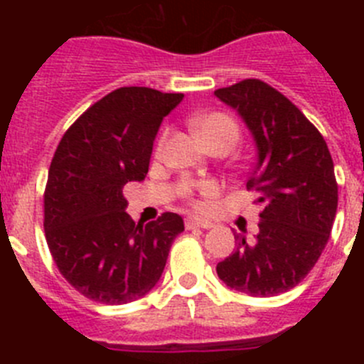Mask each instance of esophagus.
<instances>
[{"instance_id":"esophagus-1","label":"esophagus","mask_w":364,"mask_h":364,"mask_svg":"<svg viewBox=\"0 0 364 364\" xmlns=\"http://www.w3.org/2000/svg\"><path fill=\"white\" fill-rule=\"evenodd\" d=\"M186 228L188 230H197V228H200V230H210V228H213V222L208 220V218L189 217L186 218Z\"/></svg>"}]
</instances>
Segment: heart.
<instances>
[{"mask_svg":"<svg viewBox=\"0 0 364 364\" xmlns=\"http://www.w3.org/2000/svg\"><path fill=\"white\" fill-rule=\"evenodd\" d=\"M193 127H195L198 136L202 138V142H210V140H215V138L220 136H230L233 140H237V136H239V127H237V124L228 114H224V112H211V114L197 118V120L193 122ZM164 142H166V133L160 136L159 151L162 149ZM213 191L215 188L211 184H198L193 189H189V191H186V195L191 198V202L195 205H202V202L197 200L195 195H198L202 198H208L213 195Z\"/></svg>","mask_w":364,"mask_h":364,"instance_id":"heart-1","label":"heart"}]
</instances>
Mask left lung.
I'll return each instance as SVG.
<instances>
[{
	"mask_svg": "<svg viewBox=\"0 0 364 364\" xmlns=\"http://www.w3.org/2000/svg\"><path fill=\"white\" fill-rule=\"evenodd\" d=\"M239 112L257 146L247 191L262 204L259 233L218 262L226 286L253 297L291 290L319 260L337 211L332 154L323 134L290 100L260 80H242L215 91Z\"/></svg>",
	"mask_w": 364,
	"mask_h": 364,
	"instance_id": "obj_1",
	"label": "left lung"
}]
</instances>
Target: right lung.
Returning <instances> with one entry per match:
<instances>
[{
  "label": "right lung",
  "mask_w": 364,
  "mask_h": 364,
  "mask_svg": "<svg viewBox=\"0 0 364 364\" xmlns=\"http://www.w3.org/2000/svg\"><path fill=\"white\" fill-rule=\"evenodd\" d=\"M182 92L120 87L65 131L49 167L43 228L50 255L73 288L104 304L144 297L162 277L184 220L162 213L134 224L124 186L144 180L154 136Z\"/></svg>",
  "instance_id": "1"
}]
</instances>
